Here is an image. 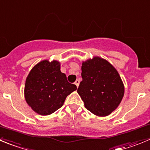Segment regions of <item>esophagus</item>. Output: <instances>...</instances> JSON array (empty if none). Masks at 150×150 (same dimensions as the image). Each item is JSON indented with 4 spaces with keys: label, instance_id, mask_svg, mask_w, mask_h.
Listing matches in <instances>:
<instances>
[{
    "label": "esophagus",
    "instance_id": "obj_1",
    "mask_svg": "<svg viewBox=\"0 0 150 150\" xmlns=\"http://www.w3.org/2000/svg\"><path fill=\"white\" fill-rule=\"evenodd\" d=\"M74 84H75V85H76V87H79V81L78 80V79H76V81H75V82H74Z\"/></svg>",
    "mask_w": 150,
    "mask_h": 150
}]
</instances>
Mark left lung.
Instances as JSON below:
<instances>
[{
	"label": "left lung",
	"instance_id": "obj_1",
	"mask_svg": "<svg viewBox=\"0 0 150 150\" xmlns=\"http://www.w3.org/2000/svg\"><path fill=\"white\" fill-rule=\"evenodd\" d=\"M82 81L77 92L85 108L98 116H107L122 100L125 86L119 73L108 61L94 57L82 62Z\"/></svg>",
	"mask_w": 150,
	"mask_h": 150
}]
</instances>
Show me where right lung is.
I'll list each match as a JSON object with an SVG mask.
<instances>
[{"label": "right lung", "instance_id": "1", "mask_svg": "<svg viewBox=\"0 0 150 150\" xmlns=\"http://www.w3.org/2000/svg\"><path fill=\"white\" fill-rule=\"evenodd\" d=\"M76 86L69 83L57 60H42L34 66L26 78L24 94L27 104L35 112L47 115L63 105Z\"/></svg>", "mask_w": 150, "mask_h": 150}]
</instances>
